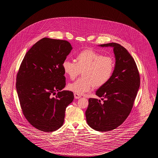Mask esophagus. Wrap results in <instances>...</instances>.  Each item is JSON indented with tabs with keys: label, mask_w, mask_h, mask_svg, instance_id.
<instances>
[{
	"label": "esophagus",
	"mask_w": 158,
	"mask_h": 158,
	"mask_svg": "<svg viewBox=\"0 0 158 158\" xmlns=\"http://www.w3.org/2000/svg\"><path fill=\"white\" fill-rule=\"evenodd\" d=\"M74 97L75 99H79V98L81 97V96L79 95V94H74Z\"/></svg>",
	"instance_id": "34e87169"
}]
</instances>
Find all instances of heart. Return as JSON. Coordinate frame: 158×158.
<instances>
[{"label":"heart","instance_id":"b5f03b06","mask_svg":"<svg viewBox=\"0 0 158 158\" xmlns=\"http://www.w3.org/2000/svg\"><path fill=\"white\" fill-rule=\"evenodd\" d=\"M76 62L64 60L62 68L66 75L74 79L82 71L83 77L68 84V90L77 94L90 91L95 86L101 87L108 82L113 75L114 60L112 57L92 50H85L76 56Z\"/></svg>","mask_w":158,"mask_h":158}]
</instances>
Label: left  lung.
<instances>
[{"label":"left lung","instance_id":"obj_1","mask_svg":"<svg viewBox=\"0 0 158 158\" xmlns=\"http://www.w3.org/2000/svg\"><path fill=\"white\" fill-rule=\"evenodd\" d=\"M98 45L113 47L115 63L110 81L96 91L98 97L105 98L104 102L89 98L85 115L89 127L98 131H107L120 126L127 118L140 81L135 61L124 47L115 43Z\"/></svg>","mask_w":158,"mask_h":158}]
</instances>
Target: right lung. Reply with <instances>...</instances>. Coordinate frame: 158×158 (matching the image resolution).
I'll list each match as a JSON object with an SVG mask.
<instances>
[{
  "instance_id": "obj_1",
  "label": "right lung",
  "mask_w": 158,
  "mask_h": 158,
  "mask_svg": "<svg viewBox=\"0 0 158 158\" xmlns=\"http://www.w3.org/2000/svg\"><path fill=\"white\" fill-rule=\"evenodd\" d=\"M72 50L67 41L44 38L26 53L19 69L16 88L23 114L40 131L61 127L74 99L72 92L61 91L66 85L62 63Z\"/></svg>"
}]
</instances>
